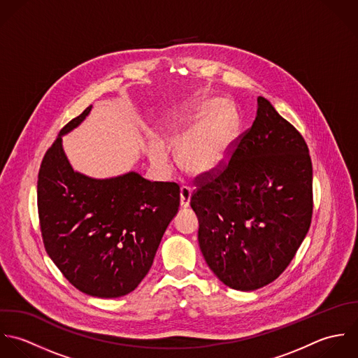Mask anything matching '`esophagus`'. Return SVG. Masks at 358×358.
Listing matches in <instances>:
<instances>
[{
  "instance_id": "34e87169",
  "label": "esophagus",
  "mask_w": 358,
  "mask_h": 358,
  "mask_svg": "<svg viewBox=\"0 0 358 358\" xmlns=\"http://www.w3.org/2000/svg\"><path fill=\"white\" fill-rule=\"evenodd\" d=\"M191 196H192V189L189 187H181V189H180V205H181L182 209L189 208Z\"/></svg>"
}]
</instances>
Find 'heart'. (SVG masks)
I'll return each instance as SVG.
<instances>
[{"label": "heart", "instance_id": "1", "mask_svg": "<svg viewBox=\"0 0 358 358\" xmlns=\"http://www.w3.org/2000/svg\"><path fill=\"white\" fill-rule=\"evenodd\" d=\"M194 124L197 126L189 129ZM238 127L239 123L234 109L218 105L215 101H201L176 115L166 126L164 134L173 143H180L177 159L182 169L194 176H206L221 169L227 162ZM148 156L156 167L167 164V153L159 143H149Z\"/></svg>", "mask_w": 358, "mask_h": 358}]
</instances>
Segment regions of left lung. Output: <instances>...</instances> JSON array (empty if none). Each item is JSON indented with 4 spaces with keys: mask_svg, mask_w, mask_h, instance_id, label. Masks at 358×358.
Returning a JSON list of instances; mask_svg holds the SVG:
<instances>
[{
    "mask_svg": "<svg viewBox=\"0 0 358 358\" xmlns=\"http://www.w3.org/2000/svg\"><path fill=\"white\" fill-rule=\"evenodd\" d=\"M195 184L198 241L217 278L245 292L275 281L311 224L313 164L301 134L259 96L228 163Z\"/></svg>",
    "mask_w": 358,
    "mask_h": 358,
    "instance_id": "1",
    "label": "left lung"
}]
</instances>
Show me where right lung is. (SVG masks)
Segmentation results:
<instances>
[{"instance_id": "right-lung-1", "label": "right lung", "mask_w": 358, "mask_h": 358, "mask_svg": "<svg viewBox=\"0 0 358 358\" xmlns=\"http://www.w3.org/2000/svg\"><path fill=\"white\" fill-rule=\"evenodd\" d=\"M91 108L71 120L44 155L37 206L45 250L64 277L85 294L112 299L133 292L148 274L178 212L180 187L150 182L134 171L106 180L74 171L62 136Z\"/></svg>"}]
</instances>
